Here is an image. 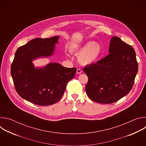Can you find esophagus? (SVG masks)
Wrapping results in <instances>:
<instances>
[{"label":"esophagus","mask_w":146,"mask_h":146,"mask_svg":"<svg viewBox=\"0 0 146 146\" xmlns=\"http://www.w3.org/2000/svg\"><path fill=\"white\" fill-rule=\"evenodd\" d=\"M81 72H82V70H81V69L78 68V69H77V71H76L77 74H81Z\"/></svg>","instance_id":"1"}]
</instances>
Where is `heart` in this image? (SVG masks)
I'll return each instance as SVG.
<instances>
[{
  "label": "heart",
  "instance_id": "heart-1",
  "mask_svg": "<svg viewBox=\"0 0 146 146\" xmlns=\"http://www.w3.org/2000/svg\"><path fill=\"white\" fill-rule=\"evenodd\" d=\"M73 52L79 56V60L82 64L88 65L95 63L99 59L102 48L99 43L88 41L73 48Z\"/></svg>",
  "mask_w": 146,
  "mask_h": 146
}]
</instances>
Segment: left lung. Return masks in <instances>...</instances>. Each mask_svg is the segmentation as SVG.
Instances as JSON below:
<instances>
[{
	"label": "left lung",
	"instance_id": "obj_1",
	"mask_svg": "<svg viewBox=\"0 0 146 146\" xmlns=\"http://www.w3.org/2000/svg\"><path fill=\"white\" fill-rule=\"evenodd\" d=\"M109 54L84 68L88 77L86 86L89 98L97 103L110 104L132 90L138 71L134 48L118 37H112Z\"/></svg>",
	"mask_w": 146,
	"mask_h": 146
}]
</instances>
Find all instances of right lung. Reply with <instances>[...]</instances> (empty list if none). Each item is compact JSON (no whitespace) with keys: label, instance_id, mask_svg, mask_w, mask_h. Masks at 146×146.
Segmentation results:
<instances>
[{"label":"right lung","instance_id":"obj_1","mask_svg":"<svg viewBox=\"0 0 146 146\" xmlns=\"http://www.w3.org/2000/svg\"><path fill=\"white\" fill-rule=\"evenodd\" d=\"M59 38H36L15 52L11 66L15 90L22 98L35 105L49 106L59 101L76 74V68H65L58 63L38 69L32 64L36 58L52 55Z\"/></svg>","mask_w":146,"mask_h":146}]
</instances>
